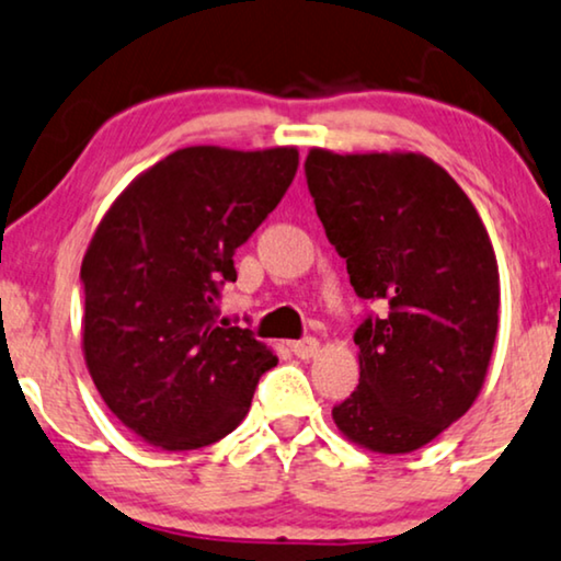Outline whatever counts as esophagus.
Returning a JSON list of instances; mask_svg holds the SVG:
<instances>
[{
	"label": "esophagus",
	"instance_id": "34e87169",
	"mask_svg": "<svg viewBox=\"0 0 561 561\" xmlns=\"http://www.w3.org/2000/svg\"><path fill=\"white\" fill-rule=\"evenodd\" d=\"M289 348H293V354L297 358H312L320 354V343L316 339H302V341H293L289 343Z\"/></svg>",
	"mask_w": 561,
	"mask_h": 561
}]
</instances>
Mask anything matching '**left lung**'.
Wrapping results in <instances>:
<instances>
[{"label": "left lung", "mask_w": 561, "mask_h": 561, "mask_svg": "<svg viewBox=\"0 0 561 561\" xmlns=\"http://www.w3.org/2000/svg\"><path fill=\"white\" fill-rule=\"evenodd\" d=\"M328 241L362 300L358 387L333 408L348 442L379 454L425 446L472 408L495 346V249L461 186L423 153L305 159Z\"/></svg>", "instance_id": "8db88e82"}]
</instances>
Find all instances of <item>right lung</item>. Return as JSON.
Returning a JSON list of instances; mask_svg holds the SVG:
<instances>
[{"label": "right lung", "instance_id": "1", "mask_svg": "<svg viewBox=\"0 0 561 561\" xmlns=\"http://www.w3.org/2000/svg\"><path fill=\"white\" fill-rule=\"evenodd\" d=\"M297 148H179L133 179L81 261L84 358L107 408L163 451L203 449L243 421L272 348L218 325L233 253L293 184Z\"/></svg>", "mask_w": 561, "mask_h": 561}]
</instances>
